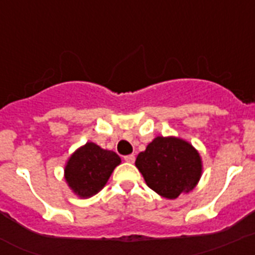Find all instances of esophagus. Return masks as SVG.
<instances>
[{
  "instance_id": "obj_1",
  "label": "esophagus",
  "mask_w": 255,
  "mask_h": 255,
  "mask_svg": "<svg viewBox=\"0 0 255 255\" xmlns=\"http://www.w3.org/2000/svg\"><path fill=\"white\" fill-rule=\"evenodd\" d=\"M124 161H127V163H133L135 161V156L133 155H127V156H124Z\"/></svg>"
}]
</instances>
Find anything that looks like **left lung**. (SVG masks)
Instances as JSON below:
<instances>
[{
	"mask_svg": "<svg viewBox=\"0 0 255 255\" xmlns=\"http://www.w3.org/2000/svg\"><path fill=\"white\" fill-rule=\"evenodd\" d=\"M145 184L168 200L189 193L200 181L202 159L196 148L176 136H157L135 161Z\"/></svg>",
	"mask_w": 255,
	"mask_h": 255,
	"instance_id": "8db88e82",
	"label": "left lung"
}]
</instances>
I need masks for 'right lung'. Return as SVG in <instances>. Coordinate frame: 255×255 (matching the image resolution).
<instances>
[{"mask_svg":"<svg viewBox=\"0 0 255 255\" xmlns=\"http://www.w3.org/2000/svg\"><path fill=\"white\" fill-rule=\"evenodd\" d=\"M122 159L114 151L88 141L70 155L65 165V180L75 196L88 198L99 193Z\"/></svg>","mask_w":255,"mask_h":255,"instance_id":"right-lung-1","label":"right lung"}]
</instances>
